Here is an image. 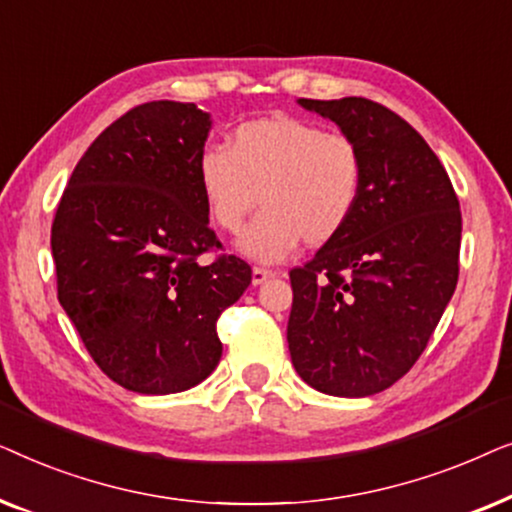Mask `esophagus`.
Instances as JSON below:
<instances>
[{"label": "esophagus", "mask_w": 512, "mask_h": 512, "mask_svg": "<svg viewBox=\"0 0 512 512\" xmlns=\"http://www.w3.org/2000/svg\"><path fill=\"white\" fill-rule=\"evenodd\" d=\"M275 277V272L268 270V268H254V272H251V282H254V286L268 282V279Z\"/></svg>", "instance_id": "esophagus-1"}]
</instances>
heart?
I'll use <instances>...</instances> for the list:
<instances>
[{
	"instance_id": "b5f03b06",
	"label": "heart",
	"mask_w": 512,
	"mask_h": 512,
	"mask_svg": "<svg viewBox=\"0 0 512 512\" xmlns=\"http://www.w3.org/2000/svg\"><path fill=\"white\" fill-rule=\"evenodd\" d=\"M198 186L209 219L261 263L284 261L305 240L324 247L345 233L366 188V156L352 135L291 114L235 125L223 146L200 151Z\"/></svg>"
}]
</instances>
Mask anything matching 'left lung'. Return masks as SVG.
Masks as SVG:
<instances>
[{
	"label": "left lung",
	"instance_id": "left-lung-1",
	"mask_svg": "<svg viewBox=\"0 0 512 512\" xmlns=\"http://www.w3.org/2000/svg\"><path fill=\"white\" fill-rule=\"evenodd\" d=\"M361 144L366 188L345 233L289 272L291 361L331 396H373L422 356L459 279L461 212L443 163L366 97L300 100Z\"/></svg>",
	"mask_w": 512,
	"mask_h": 512
}]
</instances>
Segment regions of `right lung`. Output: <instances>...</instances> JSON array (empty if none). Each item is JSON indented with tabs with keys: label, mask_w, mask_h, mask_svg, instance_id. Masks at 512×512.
Returning a JSON list of instances; mask_svg holds the SVG:
<instances>
[{
	"label": "right lung",
	"mask_w": 512,
	"mask_h": 512,
	"mask_svg": "<svg viewBox=\"0 0 512 512\" xmlns=\"http://www.w3.org/2000/svg\"><path fill=\"white\" fill-rule=\"evenodd\" d=\"M209 125L191 102L125 111L76 163L53 219L60 305L102 373L137 394L205 380L221 359L216 321L251 284L207 223L195 165Z\"/></svg>",
	"instance_id": "right-lung-1"
}]
</instances>
